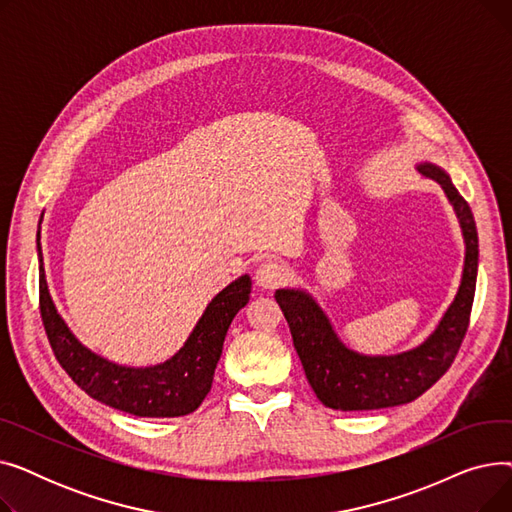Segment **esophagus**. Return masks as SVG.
<instances>
[{
	"mask_svg": "<svg viewBox=\"0 0 512 512\" xmlns=\"http://www.w3.org/2000/svg\"><path fill=\"white\" fill-rule=\"evenodd\" d=\"M288 278L286 267L280 261H263L257 267V274H255V282L265 288V290H274L280 284H284V280Z\"/></svg>",
	"mask_w": 512,
	"mask_h": 512,
	"instance_id": "1",
	"label": "esophagus"
}]
</instances>
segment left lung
Masks as SVG:
<instances>
[{"label": "left lung", "mask_w": 512, "mask_h": 512, "mask_svg": "<svg viewBox=\"0 0 512 512\" xmlns=\"http://www.w3.org/2000/svg\"><path fill=\"white\" fill-rule=\"evenodd\" d=\"M425 178H434L452 203L465 236V267L461 286L434 334L413 351L390 357H367L346 348L332 324L301 288L276 290L307 380L326 407L336 411H373L398 407L432 388L452 365L469 328L477 282V228L469 203L456 191L444 170L419 164Z\"/></svg>", "instance_id": "left-lung-1"}]
</instances>
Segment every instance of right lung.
<instances>
[{"label": "right lung", "instance_id": "right-lung-1", "mask_svg": "<svg viewBox=\"0 0 512 512\" xmlns=\"http://www.w3.org/2000/svg\"><path fill=\"white\" fill-rule=\"evenodd\" d=\"M39 247V307L51 351L72 382L103 405L137 417H182L199 409L211 390L226 332L249 303L251 278L240 276L207 305L180 351L166 363L134 369L107 361L80 344L53 305Z\"/></svg>", "mask_w": 512, "mask_h": 512}]
</instances>
